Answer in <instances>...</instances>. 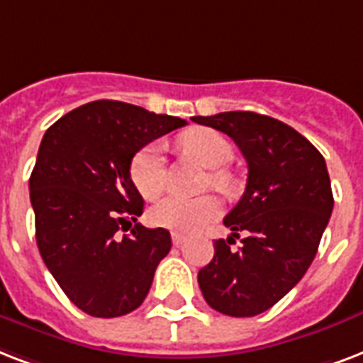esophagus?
<instances>
[{
    "instance_id": "1",
    "label": "esophagus",
    "mask_w": 363,
    "mask_h": 363,
    "mask_svg": "<svg viewBox=\"0 0 363 363\" xmlns=\"http://www.w3.org/2000/svg\"><path fill=\"white\" fill-rule=\"evenodd\" d=\"M185 240H187V237H185V235H182V233H172V244H174V246H182Z\"/></svg>"
}]
</instances>
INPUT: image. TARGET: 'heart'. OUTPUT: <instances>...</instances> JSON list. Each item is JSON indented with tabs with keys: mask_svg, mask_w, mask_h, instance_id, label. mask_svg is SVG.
Instances as JSON below:
<instances>
[{
	"mask_svg": "<svg viewBox=\"0 0 363 363\" xmlns=\"http://www.w3.org/2000/svg\"><path fill=\"white\" fill-rule=\"evenodd\" d=\"M184 147L199 159L202 164L216 168L212 172V184L227 189L231 185V176L221 167L229 164L233 159V145L221 132L212 128H193L182 138ZM130 178L136 189L145 199H155L167 185V167L162 157L161 143H147L145 147L132 157ZM221 202L218 196L204 195L196 199L172 195L162 199L151 208V221L159 227L178 233H191L206 225L208 221L218 218Z\"/></svg>",
	"mask_w": 363,
	"mask_h": 363,
	"instance_id": "obj_1",
	"label": "heart"
}]
</instances>
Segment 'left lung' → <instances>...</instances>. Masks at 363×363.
I'll return each instance as SVG.
<instances>
[{
    "mask_svg": "<svg viewBox=\"0 0 363 363\" xmlns=\"http://www.w3.org/2000/svg\"><path fill=\"white\" fill-rule=\"evenodd\" d=\"M223 132L248 162L246 191L227 213L231 237L213 242L199 271L206 303L227 316H255L282 299L313 263L333 210L328 167L296 128L254 111L193 117ZM245 233L243 248L230 250Z\"/></svg>",
    "mask_w": 363,
    "mask_h": 363,
    "instance_id": "1",
    "label": "left lung"
}]
</instances>
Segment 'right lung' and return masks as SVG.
I'll return each mask as SVG.
<instances>
[{
  "instance_id": "obj_1",
  "label": "right lung",
  "mask_w": 363,
  "mask_h": 363,
  "mask_svg": "<svg viewBox=\"0 0 363 363\" xmlns=\"http://www.w3.org/2000/svg\"><path fill=\"white\" fill-rule=\"evenodd\" d=\"M184 125L140 106L96 100L45 132L30 176L35 240L50 274L83 313L115 318L147 296L172 238L136 221L143 199L130 162L143 145ZM121 228L131 235L117 238Z\"/></svg>"
}]
</instances>
